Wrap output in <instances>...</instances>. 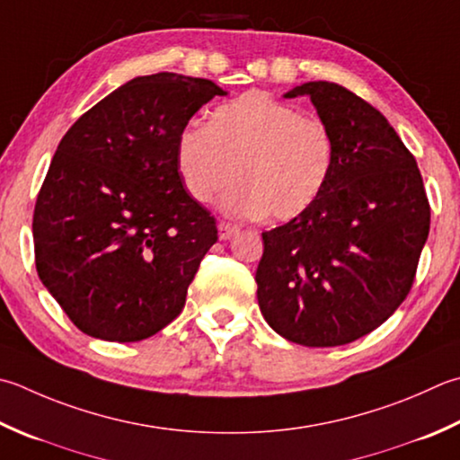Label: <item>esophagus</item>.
<instances>
[{"label":"esophagus","mask_w":460,"mask_h":460,"mask_svg":"<svg viewBox=\"0 0 460 460\" xmlns=\"http://www.w3.org/2000/svg\"><path fill=\"white\" fill-rule=\"evenodd\" d=\"M217 231H219V239L221 241H227V239H231L233 235H237V227L235 225H231V223H225V221H219V225H217Z\"/></svg>","instance_id":"obj_1"}]
</instances>
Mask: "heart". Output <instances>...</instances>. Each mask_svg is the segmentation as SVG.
<instances>
[{
    "mask_svg": "<svg viewBox=\"0 0 460 460\" xmlns=\"http://www.w3.org/2000/svg\"><path fill=\"white\" fill-rule=\"evenodd\" d=\"M177 171L185 191L237 217L289 221L319 199L335 165V139L317 117L251 92L215 107L209 123L189 121L177 135Z\"/></svg>",
    "mask_w": 460,
    "mask_h": 460,
    "instance_id": "b5f03b06",
    "label": "heart"
}]
</instances>
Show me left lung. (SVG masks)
<instances>
[{"mask_svg":"<svg viewBox=\"0 0 460 460\" xmlns=\"http://www.w3.org/2000/svg\"><path fill=\"white\" fill-rule=\"evenodd\" d=\"M299 95L331 129L335 165L307 211L263 233L257 301L291 343L339 347L383 325L409 295L430 207L415 157L381 111L329 81L283 97Z\"/></svg>","mask_w":460,"mask_h":460,"instance_id":"obj_1","label":"left lung"}]
</instances>
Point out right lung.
<instances>
[{"mask_svg":"<svg viewBox=\"0 0 460 460\" xmlns=\"http://www.w3.org/2000/svg\"><path fill=\"white\" fill-rule=\"evenodd\" d=\"M227 95L209 79L135 77L63 135L33 213L35 267L85 335L135 343L167 327L217 241L185 191L177 135Z\"/></svg>","mask_w":460,"mask_h":460,"instance_id":"right-lung-1","label":"right lung"}]
</instances>
